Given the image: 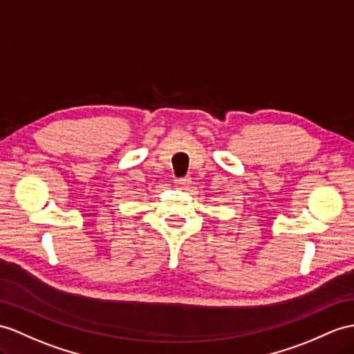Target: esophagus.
I'll return each instance as SVG.
<instances>
[{"label":"esophagus","mask_w":354,"mask_h":354,"mask_svg":"<svg viewBox=\"0 0 354 354\" xmlns=\"http://www.w3.org/2000/svg\"><path fill=\"white\" fill-rule=\"evenodd\" d=\"M191 177H183V178H177L176 182H174V185L177 186V187H182V189H185V187H187L189 185H191Z\"/></svg>","instance_id":"obj_1"}]
</instances>
